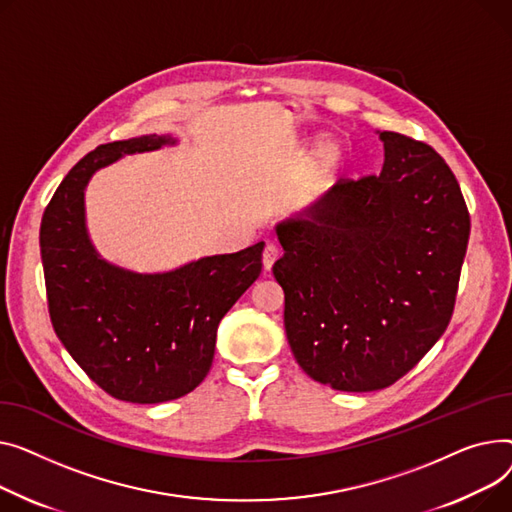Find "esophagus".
Returning <instances> with one entry per match:
<instances>
[{
	"label": "esophagus",
	"mask_w": 512,
	"mask_h": 512,
	"mask_svg": "<svg viewBox=\"0 0 512 512\" xmlns=\"http://www.w3.org/2000/svg\"><path fill=\"white\" fill-rule=\"evenodd\" d=\"M279 258V248L275 244H266L264 246V252H262V264H264V270H270L275 264V260Z\"/></svg>",
	"instance_id": "esophagus-1"
}]
</instances>
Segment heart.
<instances>
[{
    "instance_id": "1",
    "label": "heart",
    "mask_w": 512,
    "mask_h": 512,
    "mask_svg": "<svg viewBox=\"0 0 512 512\" xmlns=\"http://www.w3.org/2000/svg\"><path fill=\"white\" fill-rule=\"evenodd\" d=\"M320 159H322V163H324V165L333 163V161H335V150H333V148H324L322 153H320Z\"/></svg>"
}]
</instances>
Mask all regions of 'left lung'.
I'll return each mask as SVG.
<instances>
[{
    "label": "left lung",
    "mask_w": 512,
    "mask_h": 512,
    "mask_svg": "<svg viewBox=\"0 0 512 512\" xmlns=\"http://www.w3.org/2000/svg\"><path fill=\"white\" fill-rule=\"evenodd\" d=\"M378 175L339 179L304 215L277 225L285 254V333L302 370L345 393L405 376L455 310L469 210L436 150L378 132Z\"/></svg>",
    "instance_id": "left-lung-1"
}]
</instances>
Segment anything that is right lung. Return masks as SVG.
I'll list each match as a JSON object with an SVG mask.
<instances>
[{"label": "right lung", "mask_w": 512, "mask_h": 512, "mask_svg": "<svg viewBox=\"0 0 512 512\" xmlns=\"http://www.w3.org/2000/svg\"><path fill=\"white\" fill-rule=\"evenodd\" d=\"M165 144L175 138L150 134L97 146L64 177L41 221L55 335L105 393L140 405L184 397L206 378L219 322L260 277L264 250L258 242L155 275L132 273L97 254L84 223L88 179L124 155Z\"/></svg>", "instance_id": "add662e5"}]
</instances>
